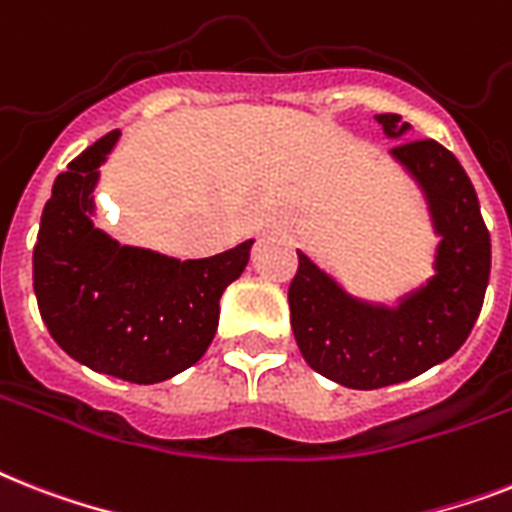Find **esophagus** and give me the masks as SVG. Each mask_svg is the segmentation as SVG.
Instances as JSON below:
<instances>
[{"mask_svg":"<svg viewBox=\"0 0 512 512\" xmlns=\"http://www.w3.org/2000/svg\"><path fill=\"white\" fill-rule=\"evenodd\" d=\"M268 236H270V239H286V228H281V226L270 228Z\"/></svg>","mask_w":512,"mask_h":512,"instance_id":"34e87169","label":"esophagus"}]
</instances>
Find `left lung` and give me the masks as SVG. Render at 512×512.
<instances>
[{"instance_id":"left-lung-1","label":"left lung","mask_w":512,"mask_h":512,"mask_svg":"<svg viewBox=\"0 0 512 512\" xmlns=\"http://www.w3.org/2000/svg\"><path fill=\"white\" fill-rule=\"evenodd\" d=\"M389 139L407 134L400 115H376ZM421 186L442 236L434 276L394 307L352 297L299 255L289 286L297 347L307 365L347 389H381L421 376L463 347L484 305L492 242L471 178L439 141H405L389 152Z\"/></svg>"}]
</instances>
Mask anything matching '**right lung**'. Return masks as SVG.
<instances>
[{
    "mask_svg": "<svg viewBox=\"0 0 512 512\" xmlns=\"http://www.w3.org/2000/svg\"><path fill=\"white\" fill-rule=\"evenodd\" d=\"M118 136H102L54 181L33 247V292L49 334L73 360L157 384L207 352L220 294L247 268L252 239L205 260H176L94 226L91 191Z\"/></svg>",
    "mask_w": 512,
    "mask_h": 512,
    "instance_id": "1",
    "label": "right lung"
}]
</instances>
